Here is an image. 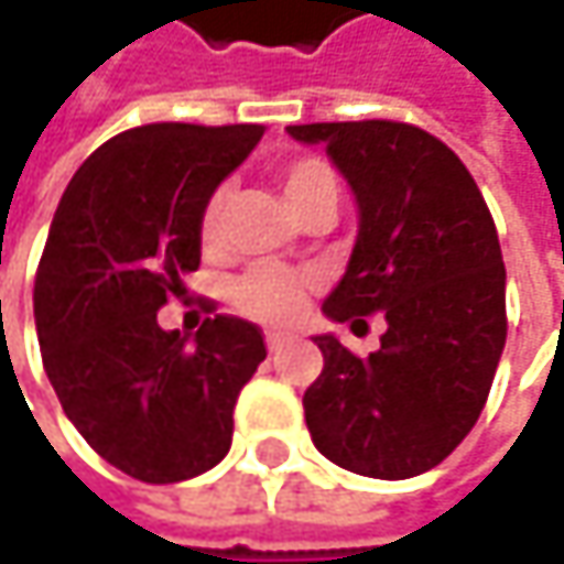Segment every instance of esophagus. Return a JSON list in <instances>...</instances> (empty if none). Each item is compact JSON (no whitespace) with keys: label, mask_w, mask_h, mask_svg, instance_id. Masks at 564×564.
I'll return each instance as SVG.
<instances>
[{"label":"esophagus","mask_w":564,"mask_h":564,"mask_svg":"<svg viewBox=\"0 0 564 564\" xmlns=\"http://www.w3.org/2000/svg\"><path fill=\"white\" fill-rule=\"evenodd\" d=\"M283 343H286V336H283V333H268V349H271V352L283 349Z\"/></svg>","instance_id":"obj_1"}]
</instances>
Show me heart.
<instances>
[{"label":"heart","instance_id":"obj_1","mask_svg":"<svg viewBox=\"0 0 564 564\" xmlns=\"http://www.w3.org/2000/svg\"><path fill=\"white\" fill-rule=\"evenodd\" d=\"M278 178H281L283 198L290 202L293 212H300L306 202L323 198V195L339 198L336 172L329 170L323 160H313V156H300V160L283 163L278 170ZM225 208H228V188H215L205 198L202 215H198V235H202L205 245H218L221 225H225ZM306 286H310V281L303 274H293V271H283V268H254L235 283L231 300L251 319L290 323L303 306Z\"/></svg>","mask_w":564,"mask_h":564}]
</instances>
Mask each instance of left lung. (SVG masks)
Masks as SVG:
<instances>
[{
  "mask_svg": "<svg viewBox=\"0 0 564 564\" xmlns=\"http://www.w3.org/2000/svg\"><path fill=\"white\" fill-rule=\"evenodd\" d=\"M326 143L359 202V238L323 313L352 329L382 313V346L359 359L316 336L306 427L343 470L408 480L437 467L477 424L507 346V268L494 215L467 166L398 120L286 127Z\"/></svg>",
  "mask_w": 564,
  "mask_h": 564,
  "instance_id": "8db88e82",
  "label": "left lung"
}]
</instances>
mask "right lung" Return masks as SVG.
<instances>
[{
  "label": "right lung",
  "mask_w": 564,
  "mask_h": 564,
  "mask_svg": "<svg viewBox=\"0 0 564 564\" xmlns=\"http://www.w3.org/2000/svg\"><path fill=\"white\" fill-rule=\"evenodd\" d=\"M264 137L261 123H147L97 147L67 182L35 274L48 382L80 437L143 484L212 470L264 333L208 316L192 346L156 313L198 271V215Z\"/></svg>",
  "instance_id": "add662e5"
}]
</instances>
